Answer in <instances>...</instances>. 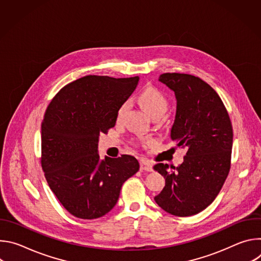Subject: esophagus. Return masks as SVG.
<instances>
[{
  "instance_id": "34e87169",
  "label": "esophagus",
  "mask_w": 261,
  "mask_h": 261,
  "mask_svg": "<svg viewBox=\"0 0 261 261\" xmlns=\"http://www.w3.org/2000/svg\"><path fill=\"white\" fill-rule=\"evenodd\" d=\"M140 170L141 171H152L153 170V166H152V164H150L147 161L141 160L140 161Z\"/></svg>"
}]
</instances>
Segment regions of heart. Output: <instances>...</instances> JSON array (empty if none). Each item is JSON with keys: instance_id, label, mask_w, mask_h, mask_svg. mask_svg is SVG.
<instances>
[{"instance_id": "1", "label": "heart", "mask_w": 261, "mask_h": 261, "mask_svg": "<svg viewBox=\"0 0 261 261\" xmlns=\"http://www.w3.org/2000/svg\"><path fill=\"white\" fill-rule=\"evenodd\" d=\"M137 100L139 104L142 106V108L146 111V114L153 117L155 115L161 114L164 115V113L167 109V99L165 96L158 91L155 88H146L143 90L137 97ZM127 107V103H123L117 113V119L120 120L124 114V111Z\"/></svg>"}]
</instances>
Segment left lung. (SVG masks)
Returning a JSON list of instances; mask_svg holds the SVG:
<instances>
[{
	"mask_svg": "<svg viewBox=\"0 0 261 261\" xmlns=\"http://www.w3.org/2000/svg\"><path fill=\"white\" fill-rule=\"evenodd\" d=\"M159 82L174 93L176 108L170 138L187 148L178 166L158 163L165 178L155 196L165 212L188 217L207 207L219 194L229 169L233 132L227 110L216 91L199 77L164 73Z\"/></svg>",
	"mask_w": 261,
	"mask_h": 261,
	"instance_id": "obj_1",
	"label": "left lung"
}]
</instances>
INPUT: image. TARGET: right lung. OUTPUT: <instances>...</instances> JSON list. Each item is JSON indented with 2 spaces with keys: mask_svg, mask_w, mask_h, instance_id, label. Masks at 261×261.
I'll use <instances>...</instances> for the list:
<instances>
[{
  "mask_svg": "<svg viewBox=\"0 0 261 261\" xmlns=\"http://www.w3.org/2000/svg\"><path fill=\"white\" fill-rule=\"evenodd\" d=\"M138 76L88 75L64 87L49 103L41 125V164L49 188L81 219H96L117 204L122 186L139 169L130 155L100 159L98 142L117 122L119 107Z\"/></svg>",
  "mask_w": 261,
  "mask_h": 261,
  "instance_id": "obj_1",
  "label": "right lung"
}]
</instances>
